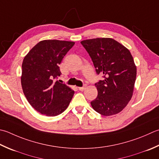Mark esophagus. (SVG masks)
Wrapping results in <instances>:
<instances>
[{
    "label": "esophagus",
    "instance_id": "34e87169",
    "mask_svg": "<svg viewBox=\"0 0 159 159\" xmlns=\"http://www.w3.org/2000/svg\"><path fill=\"white\" fill-rule=\"evenodd\" d=\"M86 88V86H84V87H80L79 88V89L80 91H83V90H85V89Z\"/></svg>",
    "mask_w": 159,
    "mask_h": 159
}]
</instances>
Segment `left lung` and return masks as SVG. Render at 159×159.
Here are the masks:
<instances>
[{"label": "left lung", "mask_w": 159, "mask_h": 159, "mask_svg": "<svg viewBox=\"0 0 159 159\" xmlns=\"http://www.w3.org/2000/svg\"><path fill=\"white\" fill-rule=\"evenodd\" d=\"M91 57L97 74L103 79L95 83L98 96L91 102L93 109L103 116L122 111L133 94L136 67L125 47L110 38H96L80 42Z\"/></svg>", "instance_id": "1"}]
</instances>
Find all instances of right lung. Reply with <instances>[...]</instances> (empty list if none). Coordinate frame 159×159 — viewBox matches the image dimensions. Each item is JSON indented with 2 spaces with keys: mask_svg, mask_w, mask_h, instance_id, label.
<instances>
[{
  "mask_svg": "<svg viewBox=\"0 0 159 159\" xmlns=\"http://www.w3.org/2000/svg\"><path fill=\"white\" fill-rule=\"evenodd\" d=\"M74 42L45 40L25 56L22 64L21 85L29 103L39 113L55 116L66 110L74 91L56 80L59 65Z\"/></svg>",
  "mask_w": 159,
  "mask_h": 159,
  "instance_id": "obj_1",
  "label": "right lung"
}]
</instances>
